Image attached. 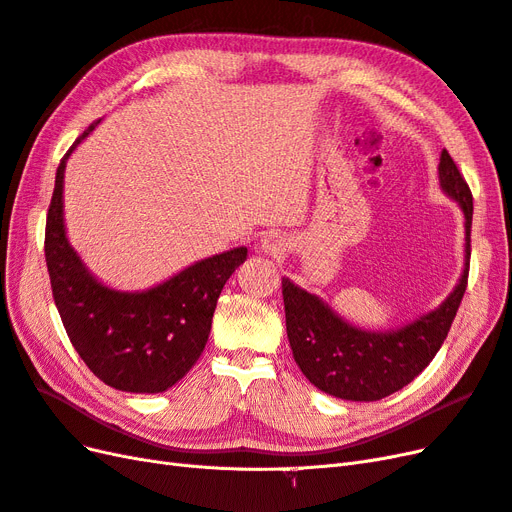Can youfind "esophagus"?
<instances>
[{
	"label": "esophagus",
	"instance_id": "34e87169",
	"mask_svg": "<svg viewBox=\"0 0 512 512\" xmlns=\"http://www.w3.org/2000/svg\"><path fill=\"white\" fill-rule=\"evenodd\" d=\"M262 250H265L271 256L280 254L282 252V239L277 235H267L265 239H262Z\"/></svg>",
	"mask_w": 512,
	"mask_h": 512
}]
</instances>
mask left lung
Here are the masks:
<instances>
[{
  "instance_id": "obj_1",
  "label": "left lung",
  "mask_w": 512,
  "mask_h": 512,
  "mask_svg": "<svg viewBox=\"0 0 512 512\" xmlns=\"http://www.w3.org/2000/svg\"><path fill=\"white\" fill-rule=\"evenodd\" d=\"M440 185L466 215V267L436 312L393 333L350 327L314 294L282 282L286 333L294 361L320 391L350 401H376L404 389L433 361L451 331L470 273L472 192L446 149L440 156Z\"/></svg>"
}]
</instances>
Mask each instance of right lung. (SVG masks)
Instances as JSON below:
<instances>
[{
	"label": "right lung",
	"mask_w": 512,
	"mask_h": 512,
	"mask_svg": "<svg viewBox=\"0 0 512 512\" xmlns=\"http://www.w3.org/2000/svg\"><path fill=\"white\" fill-rule=\"evenodd\" d=\"M94 126L76 138L57 166L44 228L53 299L74 350L104 384L128 393H162L203 354L220 292L247 258V247L200 260L145 292L98 284L68 245L61 213L66 160Z\"/></svg>",
	"instance_id": "add662e5"
}]
</instances>
